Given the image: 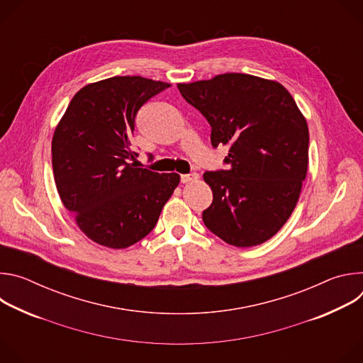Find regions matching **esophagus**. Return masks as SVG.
Listing matches in <instances>:
<instances>
[{"mask_svg":"<svg viewBox=\"0 0 363 363\" xmlns=\"http://www.w3.org/2000/svg\"><path fill=\"white\" fill-rule=\"evenodd\" d=\"M196 179H198V175H196V174L181 175V182H182V184H188V182H192V181H196Z\"/></svg>","mask_w":363,"mask_h":363,"instance_id":"obj_1","label":"esophagus"}]
</instances>
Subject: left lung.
Instances as JSON below:
<instances>
[{
  "mask_svg": "<svg viewBox=\"0 0 363 363\" xmlns=\"http://www.w3.org/2000/svg\"><path fill=\"white\" fill-rule=\"evenodd\" d=\"M178 89L208 121L213 146L230 147V169L203 174L214 196L202 213L205 227L235 247L263 244L291 216L307 174L303 113L283 84L251 74L225 73Z\"/></svg>",
  "mask_w": 363,
  "mask_h": 363,
  "instance_id": "obj_1",
  "label": "left lung"
}]
</instances>
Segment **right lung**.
Wrapping results in <instances>:
<instances>
[{"label": "right lung", "mask_w": 363, "mask_h": 363, "mask_svg": "<svg viewBox=\"0 0 363 363\" xmlns=\"http://www.w3.org/2000/svg\"><path fill=\"white\" fill-rule=\"evenodd\" d=\"M171 84L115 76L82 87L51 140L59 195L91 241L115 250L146 237L157 225L179 175L158 174L130 161L135 118Z\"/></svg>", "instance_id": "right-lung-1"}]
</instances>
